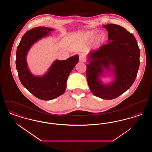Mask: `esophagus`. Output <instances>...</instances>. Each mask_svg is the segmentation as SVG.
I'll return each mask as SVG.
<instances>
[{"label": "esophagus", "instance_id": "34e87169", "mask_svg": "<svg viewBox=\"0 0 152 152\" xmlns=\"http://www.w3.org/2000/svg\"><path fill=\"white\" fill-rule=\"evenodd\" d=\"M79 60L81 62H85L86 61V57L84 54H81L80 55Z\"/></svg>", "mask_w": 152, "mask_h": 152}]
</instances>
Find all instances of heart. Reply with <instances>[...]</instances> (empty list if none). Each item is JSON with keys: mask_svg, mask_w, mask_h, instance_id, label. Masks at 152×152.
Listing matches in <instances>:
<instances>
[{"mask_svg": "<svg viewBox=\"0 0 152 152\" xmlns=\"http://www.w3.org/2000/svg\"><path fill=\"white\" fill-rule=\"evenodd\" d=\"M94 32L92 33V34L93 35V34H94ZM104 40H105L104 36H102V35H99V36H97V39H96V44H97V45L103 43V42H104Z\"/></svg>", "mask_w": 152, "mask_h": 152, "instance_id": "obj_1", "label": "heart"}]
</instances>
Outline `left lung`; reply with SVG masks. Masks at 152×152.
Here are the masks:
<instances>
[{
  "mask_svg": "<svg viewBox=\"0 0 152 152\" xmlns=\"http://www.w3.org/2000/svg\"><path fill=\"white\" fill-rule=\"evenodd\" d=\"M108 31L109 43L89 53L87 64L88 84L92 94L105 100L116 99L130 88L137 75L140 65V49L130 32L115 24L103 26ZM116 77L114 82L104 86L99 80L102 66L110 70V64Z\"/></svg>",
  "mask_w": 152,
  "mask_h": 152,
  "instance_id": "8db88e82",
  "label": "left lung"
}]
</instances>
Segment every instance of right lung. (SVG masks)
<instances>
[{
  "mask_svg": "<svg viewBox=\"0 0 152 152\" xmlns=\"http://www.w3.org/2000/svg\"><path fill=\"white\" fill-rule=\"evenodd\" d=\"M52 31V28L45 27L28 31L22 37L16 53V69L22 85L31 94L43 100H51L64 94L68 77L79 62V56L76 55L65 60H56L48 72L42 77L31 74L26 62L27 52L32 44Z\"/></svg>",
  "mask_w": 152,
  "mask_h": 152,
  "instance_id": "obj_1",
  "label": "right lung"
}]
</instances>
